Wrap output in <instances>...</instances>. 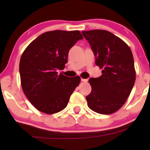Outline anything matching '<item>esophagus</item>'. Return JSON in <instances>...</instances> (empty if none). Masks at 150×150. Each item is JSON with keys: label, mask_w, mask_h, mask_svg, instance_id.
<instances>
[{"label": "esophagus", "mask_w": 150, "mask_h": 150, "mask_svg": "<svg viewBox=\"0 0 150 150\" xmlns=\"http://www.w3.org/2000/svg\"><path fill=\"white\" fill-rule=\"evenodd\" d=\"M81 81L83 82H87V79H84V78H81Z\"/></svg>", "instance_id": "34e87169"}]
</instances>
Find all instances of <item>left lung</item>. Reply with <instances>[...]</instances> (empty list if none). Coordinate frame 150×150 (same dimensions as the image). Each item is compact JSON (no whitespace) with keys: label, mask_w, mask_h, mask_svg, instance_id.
Returning a JSON list of instances; mask_svg holds the SVG:
<instances>
[{"label":"left lung","mask_w":150,"mask_h":150,"mask_svg":"<svg viewBox=\"0 0 150 150\" xmlns=\"http://www.w3.org/2000/svg\"><path fill=\"white\" fill-rule=\"evenodd\" d=\"M96 56L102 75L90 78V94L86 97L89 108L101 114H111L123 106L135 81L133 56L130 47L106 30L82 31Z\"/></svg>","instance_id":"obj_1"}]
</instances>
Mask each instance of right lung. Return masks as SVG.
Returning a JSON list of instances; mask_svg holds the SVG:
<instances>
[{
	"label": "right lung",
	"instance_id": "right-lung-1",
	"mask_svg": "<svg viewBox=\"0 0 150 150\" xmlns=\"http://www.w3.org/2000/svg\"><path fill=\"white\" fill-rule=\"evenodd\" d=\"M82 39L78 30L51 31L39 35L22 53V88L31 104L41 112L53 114L64 109L80 84V76L67 77L57 70L64 69L69 50Z\"/></svg>",
	"mask_w": 150,
	"mask_h": 150
}]
</instances>
